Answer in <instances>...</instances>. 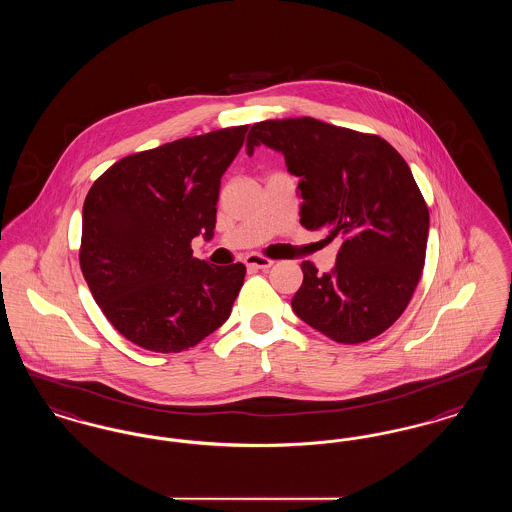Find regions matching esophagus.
Returning <instances> with one entry per match:
<instances>
[{"mask_svg":"<svg viewBox=\"0 0 512 512\" xmlns=\"http://www.w3.org/2000/svg\"><path fill=\"white\" fill-rule=\"evenodd\" d=\"M274 265V261H270V259H265V257H261V255H247L245 257V267L249 268V270H267V268L272 267Z\"/></svg>","mask_w":512,"mask_h":512,"instance_id":"34e87169","label":"esophagus"}]
</instances>
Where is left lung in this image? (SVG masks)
Instances as JSON below:
<instances>
[{
	"instance_id": "left-lung-1",
	"label": "left lung",
	"mask_w": 512,
	"mask_h": 512,
	"mask_svg": "<svg viewBox=\"0 0 512 512\" xmlns=\"http://www.w3.org/2000/svg\"><path fill=\"white\" fill-rule=\"evenodd\" d=\"M257 146L299 176L301 224L341 242L330 272L301 263L293 313L340 343L380 336L407 309L426 257L430 217L409 165L378 136L311 117L253 124L247 155Z\"/></svg>"
}]
</instances>
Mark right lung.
<instances>
[{
	"label": "right lung",
	"instance_id": "right-lung-1",
	"mask_svg": "<svg viewBox=\"0 0 512 512\" xmlns=\"http://www.w3.org/2000/svg\"><path fill=\"white\" fill-rule=\"evenodd\" d=\"M249 126L215 130L134 153L103 172L82 207L80 268L99 309L126 340L178 353L230 317L242 263L192 257L215 236L220 178Z\"/></svg>",
	"mask_w": 512,
	"mask_h": 512
}]
</instances>
